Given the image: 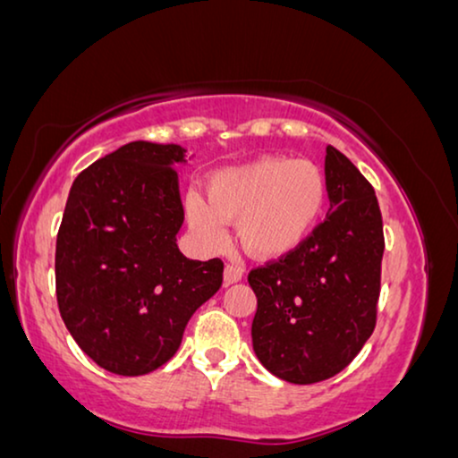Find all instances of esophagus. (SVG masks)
<instances>
[{
  "instance_id": "obj_1",
  "label": "esophagus",
  "mask_w": 458,
  "mask_h": 458,
  "mask_svg": "<svg viewBox=\"0 0 458 458\" xmlns=\"http://www.w3.org/2000/svg\"><path fill=\"white\" fill-rule=\"evenodd\" d=\"M241 279H242V265L236 261L226 263V267H224V285H232L241 282Z\"/></svg>"
}]
</instances>
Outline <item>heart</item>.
Here are the masks:
<instances>
[{"mask_svg":"<svg viewBox=\"0 0 458 458\" xmlns=\"http://www.w3.org/2000/svg\"><path fill=\"white\" fill-rule=\"evenodd\" d=\"M208 201L189 195L187 222L208 249L228 241L226 222H238L244 249L276 259L304 242L327 201V182L317 164L265 156L226 168L208 181Z\"/></svg>","mask_w":458,"mask_h":458,"instance_id":"obj_1","label":"heart"}]
</instances>
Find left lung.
<instances>
[{
    "label": "left lung",
    "mask_w": 458,
    "mask_h": 458,
    "mask_svg": "<svg viewBox=\"0 0 458 458\" xmlns=\"http://www.w3.org/2000/svg\"><path fill=\"white\" fill-rule=\"evenodd\" d=\"M329 214L288 255L249 273L257 296L252 350L271 374L294 385L327 380L372 335L385 252L370 182L327 146Z\"/></svg>",
    "instance_id": "left-lung-1"
}]
</instances>
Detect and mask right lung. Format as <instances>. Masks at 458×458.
Wrapping results in <instances>:
<instances>
[{"label": "right lung", "instance_id": "obj_1", "mask_svg": "<svg viewBox=\"0 0 458 458\" xmlns=\"http://www.w3.org/2000/svg\"><path fill=\"white\" fill-rule=\"evenodd\" d=\"M176 143L131 141L90 164L67 197L55 247L61 318L88 358L141 377L179 350L189 318L222 285L220 259L176 247L185 220Z\"/></svg>", "mask_w": 458, "mask_h": 458}]
</instances>
